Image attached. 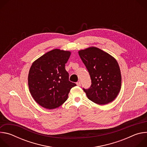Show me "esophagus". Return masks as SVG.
<instances>
[{
  "label": "esophagus",
  "mask_w": 147,
  "mask_h": 147,
  "mask_svg": "<svg viewBox=\"0 0 147 147\" xmlns=\"http://www.w3.org/2000/svg\"><path fill=\"white\" fill-rule=\"evenodd\" d=\"M76 84H77V86L80 87V86H81V82H80V81H78V82H77L76 83Z\"/></svg>",
  "instance_id": "obj_1"
}]
</instances>
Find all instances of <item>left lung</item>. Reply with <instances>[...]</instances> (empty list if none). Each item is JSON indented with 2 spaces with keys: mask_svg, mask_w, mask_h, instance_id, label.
I'll return each mask as SVG.
<instances>
[{
  "mask_svg": "<svg viewBox=\"0 0 147 147\" xmlns=\"http://www.w3.org/2000/svg\"><path fill=\"white\" fill-rule=\"evenodd\" d=\"M78 55L90 75L92 84L83 88L88 98L98 105L112 102L120 92L121 76L116 60L107 52L89 47L78 51Z\"/></svg>",
  "mask_w": 147,
  "mask_h": 147,
  "instance_id": "1",
  "label": "left lung"
}]
</instances>
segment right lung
Segmentation results:
<instances>
[{
	"instance_id": "add662e5",
	"label": "right lung",
	"mask_w": 147,
	"mask_h": 147,
	"mask_svg": "<svg viewBox=\"0 0 147 147\" xmlns=\"http://www.w3.org/2000/svg\"><path fill=\"white\" fill-rule=\"evenodd\" d=\"M71 52L53 49L33 62L29 71L28 83L34 99L41 107L53 109L61 106L76 84L69 80L65 69Z\"/></svg>"
}]
</instances>
